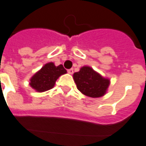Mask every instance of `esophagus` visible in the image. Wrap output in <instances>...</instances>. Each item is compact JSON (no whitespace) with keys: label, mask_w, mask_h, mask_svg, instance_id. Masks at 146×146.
<instances>
[{"label":"esophagus","mask_w":146,"mask_h":146,"mask_svg":"<svg viewBox=\"0 0 146 146\" xmlns=\"http://www.w3.org/2000/svg\"><path fill=\"white\" fill-rule=\"evenodd\" d=\"M68 73H70V74H73V69H70V70H67Z\"/></svg>","instance_id":"esophagus-1"}]
</instances>
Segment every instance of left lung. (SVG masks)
Instances as JSON below:
<instances>
[{"label": "left lung", "mask_w": 146, "mask_h": 146, "mask_svg": "<svg viewBox=\"0 0 146 146\" xmlns=\"http://www.w3.org/2000/svg\"><path fill=\"white\" fill-rule=\"evenodd\" d=\"M73 79L77 89L90 98H100L106 94L110 80L104 78L90 66H83L74 73Z\"/></svg>", "instance_id": "obj_1"}]
</instances>
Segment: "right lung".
Returning <instances> with one entry per match:
<instances>
[{
    "instance_id": "obj_1",
    "label": "right lung",
    "mask_w": 146,
    "mask_h": 146,
    "mask_svg": "<svg viewBox=\"0 0 146 146\" xmlns=\"http://www.w3.org/2000/svg\"><path fill=\"white\" fill-rule=\"evenodd\" d=\"M66 73L62 65L56 66L53 62H48L30 79V86L38 92H45L52 89L59 76Z\"/></svg>"
}]
</instances>
